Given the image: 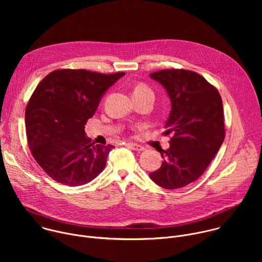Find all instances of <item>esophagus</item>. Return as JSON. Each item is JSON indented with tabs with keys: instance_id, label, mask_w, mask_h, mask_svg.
Masks as SVG:
<instances>
[{
	"instance_id": "1",
	"label": "esophagus",
	"mask_w": 262,
	"mask_h": 262,
	"mask_svg": "<svg viewBox=\"0 0 262 262\" xmlns=\"http://www.w3.org/2000/svg\"><path fill=\"white\" fill-rule=\"evenodd\" d=\"M128 147H130L133 150H135V151H138V152H140V151H143L144 150V147L142 146V145H139V144H136V143H127L126 144Z\"/></svg>"
}]
</instances>
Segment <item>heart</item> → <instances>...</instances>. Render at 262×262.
<instances>
[{"label":"heart","mask_w":262,"mask_h":262,"mask_svg":"<svg viewBox=\"0 0 262 262\" xmlns=\"http://www.w3.org/2000/svg\"><path fill=\"white\" fill-rule=\"evenodd\" d=\"M135 91H147V92H150V93H151L150 90H149V89L146 88V87H144V86H139V87H137V88L135 89Z\"/></svg>","instance_id":"b5f03b06"}]
</instances>
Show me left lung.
I'll list each match as a JSON object with an SVG mask.
<instances>
[{
  "mask_svg": "<svg viewBox=\"0 0 262 262\" xmlns=\"http://www.w3.org/2000/svg\"><path fill=\"white\" fill-rule=\"evenodd\" d=\"M166 90L171 112L164 135L170 147L161 152L164 161L149 177L167 190L183 188L206 170L225 138L223 102L217 90L200 74L184 69L149 74Z\"/></svg>",
  "mask_w": 262,
  "mask_h": 262,
  "instance_id": "obj_1",
  "label": "left lung"
}]
</instances>
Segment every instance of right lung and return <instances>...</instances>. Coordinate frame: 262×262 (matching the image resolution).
<instances>
[{
	"instance_id": "right-lung-1",
	"label": "right lung",
	"mask_w": 262,
	"mask_h": 262,
	"mask_svg": "<svg viewBox=\"0 0 262 262\" xmlns=\"http://www.w3.org/2000/svg\"><path fill=\"white\" fill-rule=\"evenodd\" d=\"M124 74L61 69L36 87L26 108V134L33 158L51 178L78 186L103 171L114 147L94 144L84 128L101 97Z\"/></svg>"
}]
</instances>
